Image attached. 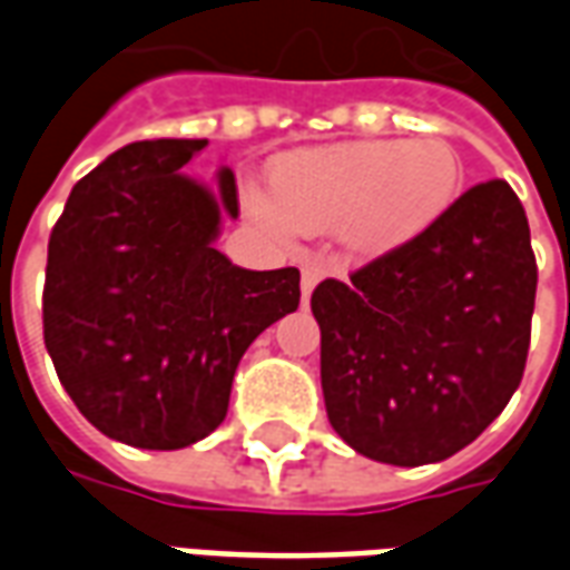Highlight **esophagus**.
Instances as JSON below:
<instances>
[{
  "instance_id": "1",
  "label": "esophagus",
  "mask_w": 570,
  "mask_h": 570,
  "mask_svg": "<svg viewBox=\"0 0 570 570\" xmlns=\"http://www.w3.org/2000/svg\"><path fill=\"white\" fill-rule=\"evenodd\" d=\"M323 274H326V265H323V262L314 259L302 265V296H311V289L317 286V281H321Z\"/></svg>"
}]
</instances>
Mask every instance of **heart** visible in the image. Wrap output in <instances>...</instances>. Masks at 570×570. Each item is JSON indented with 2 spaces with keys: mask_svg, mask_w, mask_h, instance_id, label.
I'll return each instance as SVG.
<instances>
[{
  "mask_svg": "<svg viewBox=\"0 0 570 570\" xmlns=\"http://www.w3.org/2000/svg\"><path fill=\"white\" fill-rule=\"evenodd\" d=\"M461 161L449 142H342L281 155L268 195L249 191V213L274 235L338 228L347 249L382 256L424 235L452 207Z\"/></svg>",
  "mask_w": 570,
  "mask_h": 570,
  "instance_id": "1",
  "label": "heart"
}]
</instances>
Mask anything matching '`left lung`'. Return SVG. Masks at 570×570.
<instances>
[{
    "instance_id": "obj_1",
    "label": "left lung",
    "mask_w": 570,
    "mask_h": 570,
    "mask_svg": "<svg viewBox=\"0 0 570 570\" xmlns=\"http://www.w3.org/2000/svg\"><path fill=\"white\" fill-rule=\"evenodd\" d=\"M538 262L503 179L466 188L406 247L326 277L321 323L330 424L354 452L436 464L476 440L525 372Z\"/></svg>"
}]
</instances>
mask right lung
Returning a JSON list of instances; mask_svg holds the SVG:
<instances>
[{
  "instance_id": "add662e5",
  "label": "right lung",
  "mask_w": 570,
  "mask_h": 570,
  "mask_svg": "<svg viewBox=\"0 0 570 570\" xmlns=\"http://www.w3.org/2000/svg\"><path fill=\"white\" fill-rule=\"evenodd\" d=\"M207 140H142L72 186L51 228L45 347L94 428L137 449H186L219 428L253 338L298 308V268L247 272L213 240L237 216L179 174Z\"/></svg>"
}]
</instances>
